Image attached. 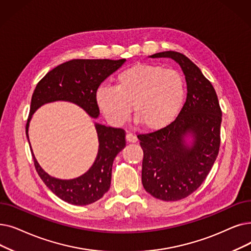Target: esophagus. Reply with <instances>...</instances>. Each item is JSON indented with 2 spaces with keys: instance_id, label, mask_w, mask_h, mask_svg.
<instances>
[{
  "instance_id": "1",
  "label": "esophagus",
  "mask_w": 251,
  "mask_h": 251,
  "mask_svg": "<svg viewBox=\"0 0 251 251\" xmlns=\"http://www.w3.org/2000/svg\"><path fill=\"white\" fill-rule=\"evenodd\" d=\"M126 139H127V141H129V143H136L137 141V137L130 132L126 134Z\"/></svg>"
}]
</instances>
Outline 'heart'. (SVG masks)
Listing matches in <instances>:
<instances>
[{
  "label": "heart",
  "mask_w": 251,
  "mask_h": 251,
  "mask_svg": "<svg viewBox=\"0 0 251 251\" xmlns=\"http://www.w3.org/2000/svg\"><path fill=\"white\" fill-rule=\"evenodd\" d=\"M184 95L186 86L179 72L140 63L120 72L114 87H100L96 92V102L115 125L127 121L132 105L137 121L149 130H157L177 116Z\"/></svg>",
  "instance_id": "obj_1"
}]
</instances>
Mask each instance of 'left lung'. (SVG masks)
Here are the masks:
<instances>
[{
  "label": "left lung",
  "instance_id": "8db88e82",
  "mask_svg": "<svg viewBox=\"0 0 251 251\" xmlns=\"http://www.w3.org/2000/svg\"><path fill=\"white\" fill-rule=\"evenodd\" d=\"M151 57H170L186 75L188 93L177 117L150 133L138 134L144 151L141 181L152 197L177 201L197 190L210 172L221 145L222 110L212 84L186 55L176 51ZM191 133L189 147L184 136Z\"/></svg>",
  "mask_w": 251,
  "mask_h": 251
}]
</instances>
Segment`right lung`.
<instances>
[{"label":"right lung","mask_w":251,"mask_h":251,"mask_svg":"<svg viewBox=\"0 0 251 251\" xmlns=\"http://www.w3.org/2000/svg\"><path fill=\"white\" fill-rule=\"evenodd\" d=\"M126 59H73L51 70L37 84L32 93L29 115L25 126L27 135L31 115L42 104L68 100L80 105L91 117L100 115L96 92L108 75L116 72ZM100 149L92 167L82 176L61 180L54 178L43 170L32 154L34 165L42 180L58 198L73 205H88L97 200L111 187L112 166L118 152L126 146L125 130L122 128L95 125ZM28 138V135H27Z\"/></svg>","instance_id":"1"}]
</instances>
